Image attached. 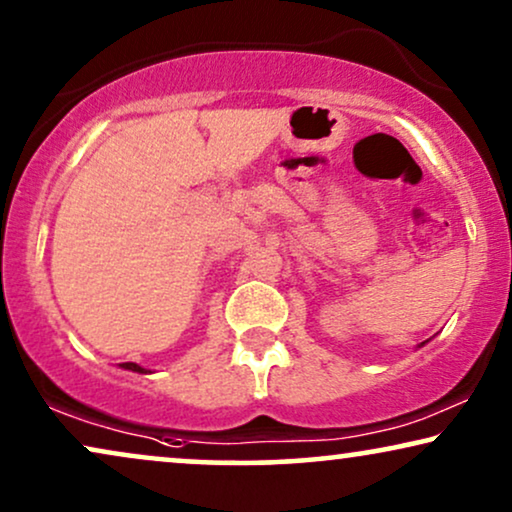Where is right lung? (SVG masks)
<instances>
[{
  "mask_svg": "<svg viewBox=\"0 0 512 512\" xmlns=\"http://www.w3.org/2000/svg\"><path fill=\"white\" fill-rule=\"evenodd\" d=\"M121 367H124V370H133V372H140V374H145L147 370L145 367H140V365H135V363H121Z\"/></svg>",
  "mask_w": 512,
  "mask_h": 512,
  "instance_id": "right-lung-1",
  "label": "right lung"
}]
</instances>
